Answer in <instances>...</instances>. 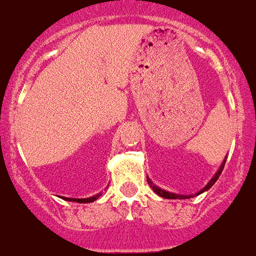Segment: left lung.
I'll use <instances>...</instances> for the list:
<instances>
[{"label": "left lung", "instance_id": "8db88e82", "mask_svg": "<svg viewBox=\"0 0 256 256\" xmlns=\"http://www.w3.org/2000/svg\"><path fill=\"white\" fill-rule=\"evenodd\" d=\"M224 162H226V157H224V162H222V165H220V166L218 172H216V174H214V177H212V178L210 180L209 182H208V185H206L205 188H204V189H202V190H200V192H198V193L196 194V196L204 193V192H206V190H209L210 188H212V186L214 185V184H216V181L218 178H220V173H222V170H224ZM146 180H148L149 185H150V188H152V189H153V192H154V193H156V194H158V196H160V197H162V198H166V200H186V198H192V197H193V196H181V194H176V193H170V192H166V190L160 189L158 186L153 185L152 181H150V180H149V178H146Z\"/></svg>", "mask_w": 256, "mask_h": 256}]
</instances>
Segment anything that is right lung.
Segmentation results:
<instances>
[{"mask_svg":"<svg viewBox=\"0 0 256 256\" xmlns=\"http://www.w3.org/2000/svg\"><path fill=\"white\" fill-rule=\"evenodd\" d=\"M100 196H102V193L96 194V196H92V197H90V198H67V197H64L63 200H66V201H71V202H79V204H87V202L96 201V200H98Z\"/></svg>","mask_w":256,"mask_h":256,"instance_id":"right-lung-1","label":"right lung"}]
</instances>
